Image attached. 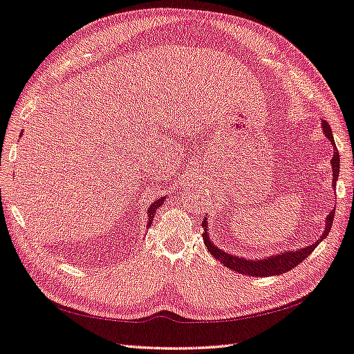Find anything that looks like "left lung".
<instances>
[{
	"label": "left lung",
	"mask_w": 354,
	"mask_h": 354,
	"mask_svg": "<svg viewBox=\"0 0 354 354\" xmlns=\"http://www.w3.org/2000/svg\"><path fill=\"white\" fill-rule=\"evenodd\" d=\"M322 121V130H324V135L328 138V141L333 145V158H331V167H333V189H336V179L339 178V153H337V149H336V144L333 140V131H331V127L328 126L327 121ZM335 210H331L327 214V224H325V232L321 236L319 241H316L315 244L304 247L302 250H296V252H286V253H281V254H276V256H270V258L266 259H258V261H253V259H244V258H238V256H232L225 253L224 250H221V248L214 247L213 242L210 241L209 234H207V221H204L203 225L204 228V233H203V239H204V244L207 247V250L210 252V254H213L214 259H218L219 262H223V264L227 268H232L234 270L236 273L241 274H248V276H262V278H267V276H276V274H282L286 272H290V270L295 268L296 266H299L301 262L313 253L315 248L317 247V244L327 236L331 225H333V218H335Z\"/></svg>",
	"instance_id": "obj_1"
}]
</instances>
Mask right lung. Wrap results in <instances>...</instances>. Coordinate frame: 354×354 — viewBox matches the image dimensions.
Here are the masks:
<instances>
[{
    "mask_svg": "<svg viewBox=\"0 0 354 354\" xmlns=\"http://www.w3.org/2000/svg\"><path fill=\"white\" fill-rule=\"evenodd\" d=\"M164 203V196L161 198V199H158V201H153V204H151L150 207H149V212H147V214H149V221H147V227H150L151 224H153V218H155V212H156V209L159 205H161Z\"/></svg>",
    "mask_w": 354,
    "mask_h": 354,
    "instance_id": "1",
    "label": "right lung"
}]
</instances>
